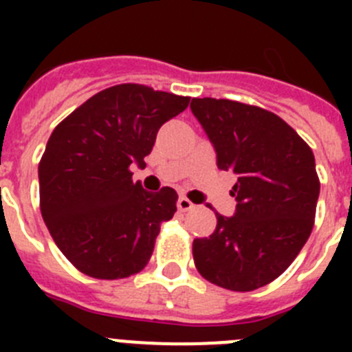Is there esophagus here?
Wrapping results in <instances>:
<instances>
[{"instance_id": "1", "label": "esophagus", "mask_w": 352, "mask_h": 352, "mask_svg": "<svg viewBox=\"0 0 352 352\" xmlns=\"http://www.w3.org/2000/svg\"><path fill=\"white\" fill-rule=\"evenodd\" d=\"M194 208V203H192L190 199H186V197H179L178 199V210L179 211H188Z\"/></svg>"}]
</instances>
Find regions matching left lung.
Returning <instances> with one entry per match:
<instances>
[{
    "mask_svg": "<svg viewBox=\"0 0 352 352\" xmlns=\"http://www.w3.org/2000/svg\"><path fill=\"white\" fill-rule=\"evenodd\" d=\"M192 113L238 182L236 213H217L208 238L194 239L195 268L211 284L247 292L282 275L307 243L321 183L312 149L280 116L227 98H194Z\"/></svg>",
    "mask_w": 352,
    "mask_h": 352,
    "instance_id": "obj_1",
    "label": "left lung"
}]
</instances>
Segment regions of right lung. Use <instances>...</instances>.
Segmentation results:
<instances>
[{"mask_svg": "<svg viewBox=\"0 0 352 352\" xmlns=\"http://www.w3.org/2000/svg\"><path fill=\"white\" fill-rule=\"evenodd\" d=\"M190 96L144 84L102 89L52 130L38 164L40 211L54 243L80 273L126 278L148 264L162 222L176 213L170 186L146 192L130 166L144 167L157 132Z\"/></svg>", "mask_w": 352, "mask_h": 352, "instance_id": "1", "label": "right lung"}]
</instances>
